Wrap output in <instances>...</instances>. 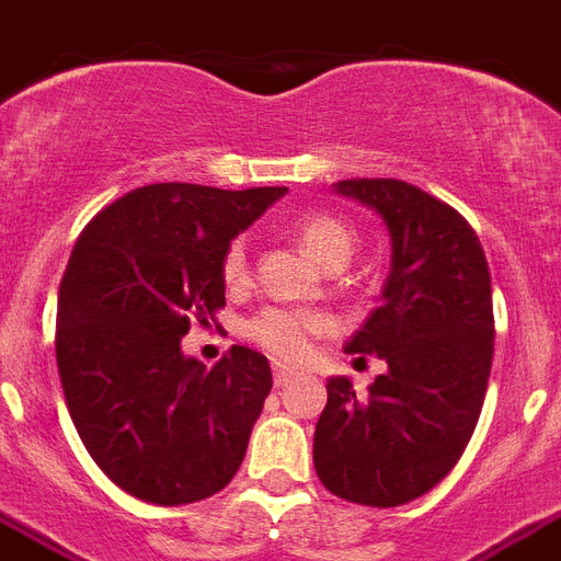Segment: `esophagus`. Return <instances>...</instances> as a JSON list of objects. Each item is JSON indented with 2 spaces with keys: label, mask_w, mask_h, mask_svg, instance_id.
<instances>
[{
  "label": "esophagus",
  "mask_w": 561,
  "mask_h": 561,
  "mask_svg": "<svg viewBox=\"0 0 561 561\" xmlns=\"http://www.w3.org/2000/svg\"><path fill=\"white\" fill-rule=\"evenodd\" d=\"M290 377H294V371H290V368H285V366H276L273 368V383L279 386H288L290 383Z\"/></svg>",
  "instance_id": "1"
}]
</instances>
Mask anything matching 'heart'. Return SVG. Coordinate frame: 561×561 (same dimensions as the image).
Listing matches in <instances>:
<instances>
[{
    "label": "heart",
    "instance_id": "1",
    "mask_svg": "<svg viewBox=\"0 0 561 561\" xmlns=\"http://www.w3.org/2000/svg\"><path fill=\"white\" fill-rule=\"evenodd\" d=\"M294 236L302 244L305 253L317 265L325 267V271L345 265L354 256V248H357L352 227L340 221L336 216H328V213H308V216L296 218ZM248 273V244L236 239L225 253L221 276H225L227 285L236 288V285H244ZM328 328H331V317L328 313L311 311V308L271 305L265 311H259L256 317H250L241 331H244L250 343H256L259 348H265L276 359L299 363L302 357H308L313 340L325 334Z\"/></svg>",
    "mask_w": 561,
    "mask_h": 561
}]
</instances>
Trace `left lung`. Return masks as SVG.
<instances>
[{"instance_id":"1","label":"left lung","mask_w":561,"mask_h":561,"mask_svg":"<svg viewBox=\"0 0 561 561\" xmlns=\"http://www.w3.org/2000/svg\"><path fill=\"white\" fill-rule=\"evenodd\" d=\"M383 218L391 271L383 302L345 343L389 371L368 394L328 380L313 467L334 495L398 507L449 476L476 432L493 366V288L476 230L449 204L394 178L336 181Z\"/></svg>"}]
</instances>
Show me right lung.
Returning <instances> with one entry per match:
<instances>
[{
    "label": "right lung",
    "instance_id": "obj_1",
    "mask_svg": "<svg viewBox=\"0 0 561 561\" xmlns=\"http://www.w3.org/2000/svg\"><path fill=\"white\" fill-rule=\"evenodd\" d=\"M285 186L149 184L91 218L59 282L57 368L100 470L175 507L230 484L271 394L267 357L233 345L207 368L181 352L225 305L221 262Z\"/></svg>",
    "mask_w": 561,
    "mask_h": 561
}]
</instances>
